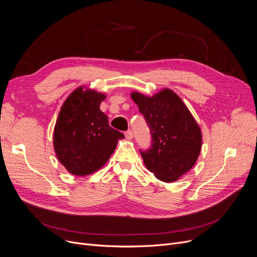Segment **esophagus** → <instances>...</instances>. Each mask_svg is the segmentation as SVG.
<instances>
[{"label":"esophagus","mask_w":257,"mask_h":257,"mask_svg":"<svg viewBox=\"0 0 257 257\" xmlns=\"http://www.w3.org/2000/svg\"><path fill=\"white\" fill-rule=\"evenodd\" d=\"M125 138L127 140H132L133 139V133H132L131 130H128V131L125 132Z\"/></svg>","instance_id":"34e87169"}]
</instances>
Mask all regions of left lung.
Returning <instances> with one entry per match:
<instances>
[{
    "mask_svg": "<svg viewBox=\"0 0 257 257\" xmlns=\"http://www.w3.org/2000/svg\"><path fill=\"white\" fill-rule=\"evenodd\" d=\"M131 98L151 132V148L141 150L145 166L161 181L178 180L194 167L201 151L202 133L196 119L169 88L152 97L134 91Z\"/></svg>",
    "mask_w": 257,
    "mask_h": 257,
    "instance_id": "obj_1",
    "label": "left lung"
}]
</instances>
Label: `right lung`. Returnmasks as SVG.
Wrapping results in <instances>:
<instances>
[{
    "instance_id": "right-lung-1",
    "label": "right lung",
    "mask_w": 257,
    "mask_h": 257,
    "mask_svg": "<svg viewBox=\"0 0 257 257\" xmlns=\"http://www.w3.org/2000/svg\"><path fill=\"white\" fill-rule=\"evenodd\" d=\"M104 93L83 86L64 101L54 128V150L71 174L85 176L102 168L124 134L111 128L100 110Z\"/></svg>"
}]
</instances>
